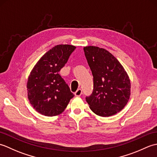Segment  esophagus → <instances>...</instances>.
Instances as JSON below:
<instances>
[{"label": "esophagus", "instance_id": "esophagus-1", "mask_svg": "<svg viewBox=\"0 0 157 157\" xmlns=\"http://www.w3.org/2000/svg\"><path fill=\"white\" fill-rule=\"evenodd\" d=\"M82 94H83V92H82V89H78V90L75 92V96H80Z\"/></svg>", "mask_w": 157, "mask_h": 157}]
</instances>
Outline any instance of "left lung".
I'll use <instances>...</instances> for the list:
<instances>
[{
    "mask_svg": "<svg viewBox=\"0 0 157 157\" xmlns=\"http://www.w3.org/2000/svg\"><path fill=\"white\" fill-rule=\"evenodd\" d=\"M93 75L94 89L86 100L95 114L109 117L124 108L130 96V80L121 63L104 48H84Z\"/></svg>",
    "mask_w": 157,
    "mask_h": 157,
    "instance_id": "obj_1",
    "label": "left lung"
}]
</instances>
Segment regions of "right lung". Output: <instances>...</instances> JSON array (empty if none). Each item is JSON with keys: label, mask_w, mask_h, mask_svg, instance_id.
Masks as SVG:
<instances>
[{"label": "right lung", "mask_w": 157, "mask_h": 157, "mask_svg": "<svg viewBox=\"0 0 157 157\" xmlns=\"http://www.w3.org/2000/svg\"><path fill=\"white\" fill-rule=\"evenodd\" d=\"M75 48L68 44L55 46L42 56L31 71L27 84L28 99L40 114H60L74 96L59 71Z\"/></svg>", "instance_id": "add662e5"}]
</instances>
